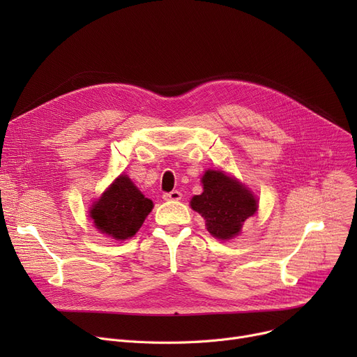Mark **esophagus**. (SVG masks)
Masks as SVG:
<instances>
[{"label":"esophagus","mask_w":357,"mask_h":357,"mask_svg":"<svg viewBox=\"0 0 357 357\" xmlns=\"http://www.w3.org/2000/svg\"><path fill=\"white\" fill-rule=\"evenodd\" d=\"M182 198V194L179 191H171L163 194V199L166 201H179Z\"/></svg>","instance_id":"34e87169"}]
</instances>
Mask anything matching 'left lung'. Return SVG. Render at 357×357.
Segmentation results:
<instances>
[{
	"label": "left lung",
	"instance_id": "1",
	"mask_svg": "<svg viewBox=\"0 0 357 357\" xmlns=\"http://www.w3.org/2000/svg\"><path fill=\"white\" fill-rule=\"evenodd\" d=\"M204 192L191 201L194 211L205 220L207 230L217 238H231L243 222L257 210L256 199L245 186L221 171H207L202 176Z\"/></svg>",
	"mask_w": 357,
	"mask_h": 357
}]
</instances>
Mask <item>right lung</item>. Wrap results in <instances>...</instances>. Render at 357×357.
I'll return each mask as SVG.
<instances>
[{"instance_id": "obj_1", "label": "right lung", "mask_w": 357, "mask_h": 357, "mask_svg": "<svg viewBox=\"0 0 357 357\" xmlns=\"http://www.w3.org/2000/svg\"><path fill=\"white\" fill-rule=\"evenodd\" d=\"M152 208L153 202L136 188L130 178L121 175L93 204L91 218L101 233L124 240L137 233Z\"/></svg>"}]
</instances>
